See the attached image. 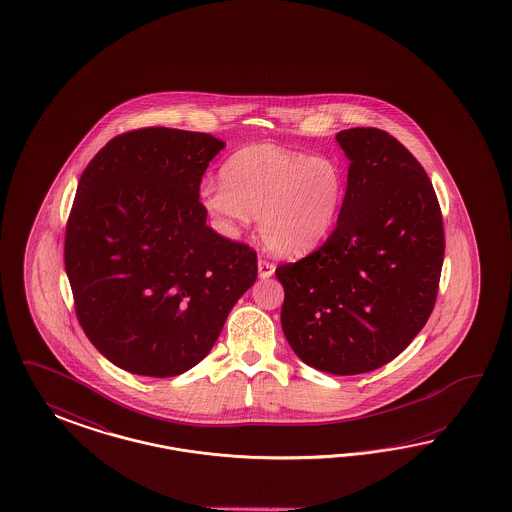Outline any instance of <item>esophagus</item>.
Here are the masks:
<instances>
[{
    "label": "esophagus",
    "mask_w": 512,
    "mask_h": 512,
    "mask_svg": "<svg viewBox=\"0 0 512 512\" xmlns=\"http://www.w3.org/2000/svg\"><path fill=\"white\" fill-rule=\"evenodd\" d=\"M257 266H259V278L261 279H268L276 272V264L264 261V259H259Z\"/></svg>",
    "instance_id": "obj_1"
}]
</instances>
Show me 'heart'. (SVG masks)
I'll list each match as a JSON object with an SVG mask.
<instances>
[{"mask_svg":"<svg viewBox=\"0 0 512 512\" xmlns=\"http://www.w3.org/2000/svg\"><path fill=\"white\" fill-rule=\"evenodd\" d=\"M343 189V172L332 157L251 144L223 163L221 182L202 184L201 204L221 233L234 234L257 217L266 248L298 257L332 231Z\"/></svg>","mask_w":512,"mask_h":512,"instance_id":"obj_1","label":"heart"}]
</instances>
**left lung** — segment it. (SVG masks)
Segmentation results:
<instances>
[{
  "label": "left lung",
  "mask_w": 512,
  "mask_h": 512,
  "mask_svg": "<svg viewBox=\"0 0 512 512\" xmlns=\"http://www.w3.org/2000/svg\"><path fill=\"white\" fill-rule=\"evenodd\" d=\"M349 159L336 229L298 263L281 264V326L319 372L357 375L398 357L434 310L443 217L419 161L375 127L336 135Z\"/></svg>",
  "instance_id": "obj_1"
}]
</instances>
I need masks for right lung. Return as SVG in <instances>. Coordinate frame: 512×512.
I'll return each mask as SVG.
<instances>
[{
	"label": "right lung",
	"mask_w": 512,
	"mask_h": 512,
	"mask_svg": "<svg viewBox=\"0 0 512 512\" xmlns=\"http://www.w3.org/2000/svg\"><path fill=\"white\" fill-rule=\"evenodd\" d=\"M223 148L208 133L146 127L107 142L80 176L65 272L82 330L125 372L191 370L257 279V253L214 233L199 201Z\"/></svg>",
	"instance_id": "obj_1"
}]
</instances>
